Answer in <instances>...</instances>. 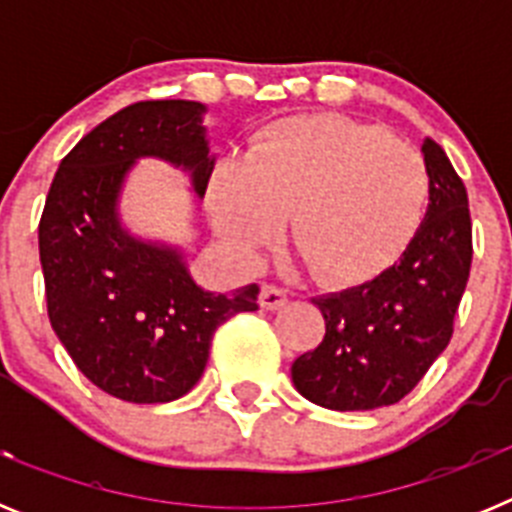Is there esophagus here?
Masks as SVG:
<instances>
[{
	"label": "esophagus",
	"mask_w": 512,
	"mask_h": 512,
	"mask_svg": "<svg viewBox=\"0 0 512 512\" xmlns=\"http://www.w3.org/2000/svg\"><path fill=\"white\" fill-rule=\"evenodd\" d=\"M289 295L284 287H277V284H264L259 295V305L264 310H279V307L287 305Z\"/></svg>",
	"instance_id": "obj_1"
}]
</instances>
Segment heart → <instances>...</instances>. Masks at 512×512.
I'll return each instance as SVG.
<instances>
[{"mask_svg": "<svg viewBox=\"0 0 512 512\" xmlns=\"http://www.w3.org/2000/svg\"><path fill=\"white\" fill-rule=\"evenodd\" d=\"M431 192L425 158L382 128L341 115L300 117L248 148L246 166L215 171L210 205L220 233L248 256L289 241L330 284L372 279L408 246Z\"/></svg>", "mask_w": 512, "mask_h": 512, "instance_id": "heart-1", "label": "heart"}]
</instances>
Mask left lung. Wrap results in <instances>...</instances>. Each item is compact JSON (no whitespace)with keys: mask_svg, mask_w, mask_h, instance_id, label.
<instances>
[{"mask_svg":"<svg viewBox=\"0 0 512 512\" xmlns=\"http://www.w3.org/2000/svg\"><path fill=\"white\" fill-rule=\"evenodd\" d=\"M431 202L413 241L377 279L312 300L325 320L315 351L292 364L297 392L328 410H374L413 392L454 336L472 269L467 187L425 140Z\"/></svg>","mask_w":512,"mask_h":512,"instance_id":"1","label":"left lung"}]
</instances>
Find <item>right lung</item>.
<instances>
[{
    "label": "right lung",
    "instance_id": "right-lung-1",
    "mask_svg": "<svg viewBox=\"0 0 512 512\" xmlns=\"http://www.w3.org/2000/svg\"><path fill=\"white\" fill-rule=\"evenodd\" d=\"M200 102L148 99L99 122L61 161L38 225L48 318L79 372L125 402L187 395L202 377L215 330L259 310V284L212 295L171 248L130 238L117 194L138 156L192 171L205 194L215 158Z\"/></svg>",
    "mask_w": 512,
    "mask_h": 512
}]
</instances>
